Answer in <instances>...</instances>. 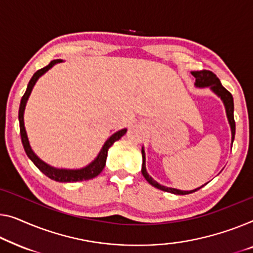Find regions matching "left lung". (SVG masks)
I'll use <instances>...</instances> for the list:
<instances>
[{"instance_id":"obj_1","label":"left lung","mask_w":253,"mask_h":253,"mask_svg":"<svg viewBox=\"0 0 253 253\" xmlns=\"http://www.w3.org/2000/svg\"><path fill=\"white\" fill-rule=\"evenodd\" d=\"M192 75L195 77V85L198 87H210L213 90L214 93L217 94L218 96H220V99L223 100V102L225 104L226 108V114H227V118L229 122V125H231L232 128V142H234V137H235V120H234V101H233V96L232 94L226 89L221 83L219 81L216 75H214L212 71L210 70H200V71H192ZM142 158H143V164H142V175L144 176V178L148 180V182L151 184V185L159 188L161 191L165 192H170V193L174 194H179V195H184V194H190L193 193V192L198 191L199 188H195L193 191H180V190H176V188H171V187H166L160 185L159 183H157L152 177H151L148 171L145 169V154L144 151L142 149Z\"/></svg>"}]
</instances>
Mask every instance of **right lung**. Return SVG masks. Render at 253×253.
Returning a JSON list of instances; mask_svg holds the SVG:
<instances>
[{
  "instance_id": "right-lung-1",
  "label": "right lung",
  "mask_w": 253,
  "mask_h": 253,
  "mask_svg": "<svg viewBox=\"0 0 253 253\" xmlns=\"http://www.w3.org/2000/svg\"><path fill=\"white\" fill-rule=\"evenodd\" d=\"M62 60H60V59L53 60V61H51L46 67L37 70L36 73L33 75L32 79L29 81L27 89H26L25 94L21 97L20 107H19V126H20V136H21V142H22V145H24L26 154H27L29 159L33 161L34 165H35L36 167L43 172V174L46 175L48 178L56 180V182H65V183L82 182V180H87L90 178H94V177H96L101 171L103 170V168L105 166V160H107L109 148H110V146L114 144L116 141H118L120 137L124 136L127 131V129H122L112 135V136L104 143L103 148L100 151L99 156H97L96 159L94 160L92 164H89L87 167L77 169V170H67V169H56V168L51 167V166H48L47 164H45L44 161L41 160L40 158L33 152V150L29 145L28 137H27V134H26V129H25V125H24V111H25L26 103H27V100L30 95V92H32V89L34 87V85H35L37 79L42 76L44 73H46V71L50 69L52 66H54L55 63H59Z\"/></svg>"
}]
</instances>
